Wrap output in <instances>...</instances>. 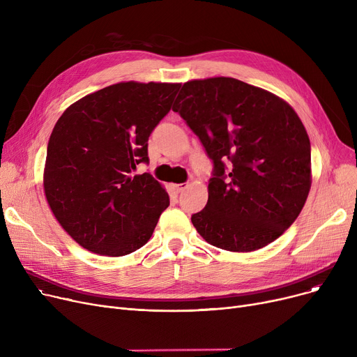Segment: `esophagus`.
<instances>
[{"instance_id":"1","label":"esophagus","mask_w":357,"mask_h":357,"mask_svg":"<svg viewBox=\"0 0 357 357\" xmlns=\"http://www.w3.org/2000/svg\"><path fill=\"white\" fill-rule=\"evenodd\" d=\"M186 188H188V183H178V185H174V190L179 194V192H183Z\"/></svg>"}]
</instances>
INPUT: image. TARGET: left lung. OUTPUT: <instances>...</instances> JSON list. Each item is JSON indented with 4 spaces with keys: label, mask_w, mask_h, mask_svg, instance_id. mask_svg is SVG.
Here are the masks:
<instances>
[{
    "label": "left lung",
    "mask_w": 357,
    "mask_h": 357,
    "mask_svg": "<svg viewBox=\"0 0 357 357\" xmlns=\"http://www.w3.org/2000/svg\"><path fill=\"white\" fill-rule=\"evenodd\" d=\"M176 100L172 109L214 162L208 201L191 217L194 227L222 250L268 246L296 220L311 188L301 119L275 93L227 77L185 82Z\"/></svg>",
    "instance_id": "1"
}]
</instances>
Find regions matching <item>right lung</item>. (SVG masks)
Wrapping results in <instances>:
<instances>
[{
  "mask_svg": "<svg viewBox=\"0 0 357 357\" xmlns=\"http://www.w3.org/2000/svg\"><path fill=\"white\" fill-rule=\"evenodd\" d=\"M181 84L119 82L69 105L47 144L43 188L62 229L84 249L119 257L152 237L169 195L150 174L147 140Z\"/></svg>",
  "mask_w": 357,
  "mask_h": 357,
  "instance_id": "add662e5",
  "label": "right lung"
}]
</instances>
